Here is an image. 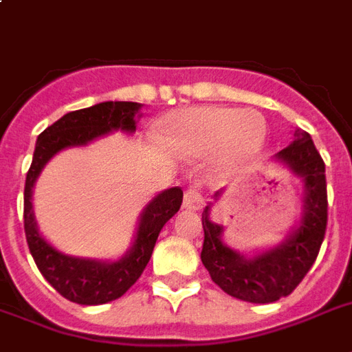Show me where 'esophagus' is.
I'll list each match as a JSON object with an SVG mask.
<instances>
[{
    "label": "esophagus",
    "mask_w": 352,
    "mask_h": 352,
    "mask_svg": "<svg viewBox=\"0 0 352 352\" xmlns=\"http://www.w3.org/2000/svg\"><path fill=\"white\" fill-rule=\"evenodd\" d=\"M184 208L188 210H201L204 204V199L201 195V192L197 190V186H190L184 192Z\"/></svg>",
    "instance_id": "34e87169"
}]
</instances>
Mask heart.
<instances>
[{"label": "heart", "instance_id": "b5f03b06", "mask_svg": "<svg viewBox=\"0 0 352 352\" xmlns=\"http://www.w3.org/2000/svg\"><path fill=\"white\" fill-rule=\"evenodd\" d=\"M267 122L254 111L201 106L173 113L166 122L164 140L175 153L201 157L215 153L221 166H239L259 153Z\"/></svg>", "mask_w": 352, "mask_h": 352}]
</instances>
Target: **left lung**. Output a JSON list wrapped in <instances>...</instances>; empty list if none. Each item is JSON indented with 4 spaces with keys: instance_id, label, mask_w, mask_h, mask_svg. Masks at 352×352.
<instances>
[{
    "instance_id": "obj_1",
    "label": "left lung",
    "mask_w": 352,
    "mask_h": 352,
    "mask_svg": "<svg viewBox=\"0 0 352 352\" xmlns=\"http://www.w3.org/2000/svg\"><path fill=\"white\" fill-rule=\"evenodd\" d=\"M294 175L303 179L305 197L300 226L281 245L246 257L223 241V226L203 212L204 243L201 261L210 278L226 294L250 303H272L289 296L311 270L327 228V182L325 162L311 135L296 127L294 140L276 155ZM221 192L214 195L219 197Z\"/></svg>"
}]
</instances>
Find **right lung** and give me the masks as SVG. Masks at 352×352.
<instances>
[{"mask_svg": "<svg viewBox=\"0 0 352 352\" xmlns=\"http://www.w3.org/2000/svg\"><path fill=\"white\" fill-rule=\"evenodd\" d=\"M137 102H102L96 106L63 115L49 126L36 140L32 164L27 171L23 193V225L29 250L36 267L54 289L80 305H102L124 296L135 285L148 265L162 226L179 212L182 190L179 186L164 190L142 210L133 246L117 261H98L65 256L56 250L36 226L32 210V188L43 166L65 148L85 146L91 140L111 131H135Z\"/></svg>", "mask_w": 352, "mask_h": 352, "instance_id": "1", "label": "right lung"}]
</instances>
